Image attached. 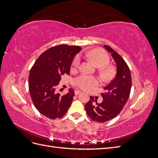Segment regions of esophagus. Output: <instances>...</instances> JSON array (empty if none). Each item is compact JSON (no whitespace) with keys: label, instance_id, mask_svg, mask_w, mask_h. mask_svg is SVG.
Returning a JSON list of instances; mask_svg holds the SVG:
<instances>
[{"label":"esophagus","instance_id":"34e87169","mask_svg":"<svg viewBox=\"0 0 158 158\" xmlns=\"http://www.w3.org/2000/svg\"><path fill=\"white\" fill-rule=\"evenodd\" d=\"M74 94H75V95H78V94H81V92L80 90H75L74 91Z\"/></svg>","mask_w":158,"mask_h":158}]
</instances>
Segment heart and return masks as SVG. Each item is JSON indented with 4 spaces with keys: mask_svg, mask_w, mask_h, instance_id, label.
<instances>
[{
    "mask_svg": "<svg viewBox=\"0 0 158 158\" xmlns=\"http://www.w3.org/2000/svg\"><path fill=\"white\" fill-rule=\"evenodd\" d=\"M85 56L90 60H92L98 67L100 68V73L105 78H109L113 75V69L110 66H107L109 61L110 57L106 51L102 49H94L88 51L85 53ZM80 64V57L76 56L73 62V69H77ZM73 84L76 87L85 91H88L96 87L99 84L98 80L88 75H80L76 78Z\"/></svg>",
    "mask_w": 158,
    "mask_h": 158,
    "instance_id": "1",
    "label": "heart"
}]
</instances>
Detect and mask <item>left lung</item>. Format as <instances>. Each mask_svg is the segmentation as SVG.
Returning <instances> with one entry per match:
<instances>
[{
  "label": "left lung",
  "instance_id": "1",
  "mask_svg": "<svg viewBox=\"0 0 158 158\" xmlns=\"http://www.w3.org/2000/svg\"><path fill=\"white\" fill-rule=\"evenodd\" d=\"M111 53L117 64V74L111 82L105 87V92L101 95L103 100L101 103L90 96L85 106L88 115L98 123L106 122L117 117L125 106L131 94L132 78L130 69L122 56L111 47L105 45Z\"/></svg>",
  "mask_w": 158,
  "mask_h": 158
}]
</instances>
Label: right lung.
I'll list each match as a JSON object with an SVG mask.
<instances>
[{"label": "right lung", "instance_id": "right-lung-1", "mask_svg": "<svg viewBox=\"0 0 158 158\" xmlns=\"http://www.w3.org/2000/svg\"><path fill=\"white\" fill-rule=\"evenodd\" d=\"M81 49L76 45L52 47L38 57L31 67L28 79L31 98L38 111L46 117H63L73 102V89L60 95L55 92V87L62 75L69 74L74 57Z\"/></svg>", "mask_w": 158, "mask_h": 158}]
</instances>
